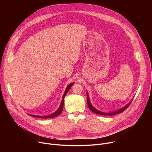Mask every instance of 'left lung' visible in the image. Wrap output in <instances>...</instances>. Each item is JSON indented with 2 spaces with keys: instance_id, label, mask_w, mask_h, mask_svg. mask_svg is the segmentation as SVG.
<instances>
[{
  "instance_id": "left-lung-1",
  "label": "left lung",
  "mask_w": 152,
  "mask_h": 152,
  "mask_svg": "<svg viewBox=\"0 0 152 152\" xmlns=\"http://www.w3.org/2000/svg\"><path fill=\"white\" fill-rule=\"evenodd\" d=\"M86 96H87V104H88V107L90 108V110L92 112H93L94 113H96V114H100V115H115V114H120V113H123L124 110H126L127 109V107L129 106L130 104H131V102L132 100H131V101L128 104H127L125 106H124L123 107H122V108H121V109H119V110H118L117 111H113V112H110V113H103V112H102L100 111H99L98 110H97L96 108H95L92 105V104L90 102L88 93H86Z\"/></svg>"
}]
</instances>
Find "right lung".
Returning <instances> with one entry per match:
<instances>
[{
    "label": "right lung",
    "mask_w": 152,
    "mask_h": 152,
    "mask_svg": "<svg viewBox=\"0 0 152 152\" xmlns=\"http://www.w3.org/2000/svg\"><path fill=\"white\" fill-rule=\"evenodd\" d=\"M75 83V82H72L71 83H70L67 86V88L66 89V90H65V92H64V94L63 95V97H62V101H61V104L59 107L58 109L53 113L50 114V115H46V116H39V115H32V114H28V115L32 116V117H37V118H53V117H56L58 115H59L62 111L63 110V107H64V97L65 96H66L67 93H68V91H69V90L70 89V88L72 87V86H73V85Z\"/></svg>",
    "instance_id": "right-lung-1"
}]
</instances>
